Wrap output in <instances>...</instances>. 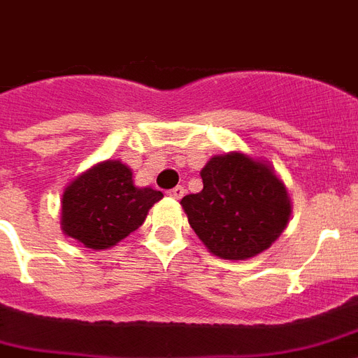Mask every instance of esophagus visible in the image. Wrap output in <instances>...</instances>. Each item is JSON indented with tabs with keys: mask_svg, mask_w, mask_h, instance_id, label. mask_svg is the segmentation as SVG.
<instances>
[{
	"mask_svg": "<svg viewBox=\"0 0 358 358\" xmlns=\"http://www.w3.org/2000/svg\"><path fill=\"white\" fill-rule=\"evenodd\" d=\"M184 193H185L184 187H182V185H176L174 189L169 191V196H171V199H176V201H180V199L184 196Z\"/></svg>",
	"mask_w": 358,
	"mask_h": 358,
	"instance_id": "34e87169",
	"label": "esophagus"
}]
</instances>
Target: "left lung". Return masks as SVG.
<instances>
[{"label":"left lung","instance_id":"left-lung-1","mask_svg":"<svg viewBox=\"0 0 358 358\" xmlns=\"http://www.w3.org/2000/svg\"><path fill=\"white\" fill-rule=\"evenodd\" d=\"M201 176V193L185 195L180 204L212 255L247 260L269 249L282 234L292 204L288 191L267 163L230 152L213 156Z\"/></svg>","mask_w":358,"mask_h":358}]
</instances>
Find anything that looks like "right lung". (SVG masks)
Listing matches in <instances>:
<instances>
[{
    "instance_id": "1",
    "label": "right lung",
    "mask_w": 358,
    "mask_h": 358,
    "mask_svg": "<svg viewBox=\"0 0 358 358\" xmlns=\"http://www.w3.org/2000/svg\"><path fill=\"white\" fill-rule=\"evenodd\" d=\"M162 191L137 187L131 169L108 159L72 180L61 201V227L87 249L113 247L145 223Z\"/></svg>"
}]
</instances>
